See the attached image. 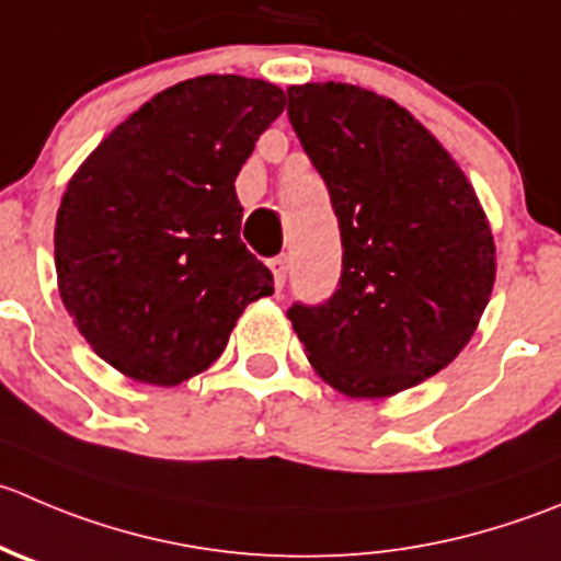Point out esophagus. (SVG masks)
Segmentation results:
<instances>
[{
	"mask_svg": "<svg viewBox=\"0 0 561 561\" xmlns=\"http://www.w3.org/2000/svg\"><path fill=\"white\" fill-rule=\"evenodd\" d=\"M268 265H271V271H274L276 287L282 290V287H285V279H287V268H290V265H287V257L285 254H279V257H271Z\"/></svg>",
	"mask_w": 561,
	"mask_h": 561,
	"instance_id": "1",
	"label": "esophagus"
}]
</instances>
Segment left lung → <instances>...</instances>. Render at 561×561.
Returning a JSON list of instances; mask_svg holds the SVG:
<instances>
[{
  "label": "left lung",
  "instance_id": "obj_1",
  "mask_svg": "<svg viewBox=\"0 0 561 561\" xmlns=\"http://www.w3.org/2000/svg\"><path fill=\"white\" fill-rule=\"evenodd\" d=\"M287 117L329 188L342 274L323 304L287 309L320 378L389 397L447 367L474 334L496 276L474 188L394 101L325 81L287 90Z\"/></svg>",
  "mask_w": 561,
  "mask_h": 561
}]
</instances>
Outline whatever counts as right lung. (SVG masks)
Listing matches in <instances>:
<instances>
[{
  "label": "right lung",
  "mask_w": 561,
  "mask_h": 561,
  "mask_svg": "<svg viewBox=\"0 0 561 561\" xmlns=\"http://www.w3.org/2000/svg\"><path fill=\"white\" fill-rule=\"evenodd\" d=\"M282 108L268 81L197 76L119 123L70 178L54 230L59 296L128 378L203 373L243 309L274 293L241 243L236 178Z\"/></svg>",
  "instance_id": "right-lung-1"
}]
</instances>
